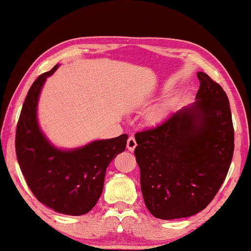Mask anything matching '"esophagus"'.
<instances>
[{
  "instance_id": "1",
  "label": "esophagus",
  "mask_w": 251,
  "mask_h": 251,
  "mask_svg": "<svg viewBox=\"0 0 251 251\" xmlns=\"http://www.w3.org/2000/svg\"><path fill=\"white\" fill-rule=\"evenodd\" d=\"M137 147V142L135 140L134 137H129L128 140H127V149H128L129 151H135V149Z\"/></svg>"
}]
</instances>
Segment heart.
<instances>
[{
	"mask_svg": "<svg viewBox=\"0 0 251 251\" xmlns=\"http://www.w3.org/2000/svg\"><path fill=\"white\" fill-rule=\"evenodd\" d=\"M170 110H172V103L169 101L158 105L157 108L153 109L148 115V121L152 125H158L168 116Z\"/></svg>",
	"mask_w": 251,
	"mask_h": 251,
	"instance_id": "heart-1",
	"label": "heart"
}]
</instances>
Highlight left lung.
I'll return each instance as SVG.
<instances>
[{
	"instance_id": "8db88e82",
	"label": "left lung",
	"mask_w": 251,
	"mask_h": 251,
	"mask_svg": "<svg viewBox=\"0 0 251 251\" xmlns=\"http://www.w3.org/2000/svg\"><path fill=\"white\" fill-rule=\"evenodd\" d=\"M196 101L156 128L137 132L136 161L143 201L158 219L201 211L221 188L232 162L234 128L227 96L197 72Z\"/></svg>"
}]
</instances>
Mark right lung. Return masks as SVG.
<instances>
[{
  "label": "right lung",
  "mask_w": 251,
  "mask_h": 251,
  "mask_svg": "<svg viewBox=\"0 0 251 251\" xmlns=\"http://www.w3.org/2000/svg\"><path fill=\"white\" fill-rule=\"evenodd\" d=\"M58 69L37 77L30 87L16 129V154L26 184L37 201L69 216L87 214L102 193L106 168L125 151L128 135L101 139L75 149L55 147L37 122V102L46 78Z\"/></svg>",
  "instance_id": "right-lung-1"
}]
</instances>
